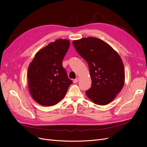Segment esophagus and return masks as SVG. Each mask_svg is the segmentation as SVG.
Returning <instances> with one entry per match:
<instances>
[{
	"label": "esophagus",
	"mask_w": 147,
	"mask_h": 147,
	"mask_svg": "<svg viewBox=\"0 0 147 147\" xmlns=\"http://www.w3.org/2000/svg\"><path fill=\"white\" fill-rule=\"evenodd\" d=\"M73 82L74 83H77L78 82V78H76L75 80H74Z\"/></svg>",
	"instance_id": "34e87169"
}]
</instances>
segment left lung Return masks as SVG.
<instances>
[{
	"label": "left lung",
	"mask_w": 147,
	"mask_h": 147,
	"mask_svg": "<svg viewBox=\"0 0 147 147\" xmlns=\"http://www.w3.org/2000/svg\"><path fill=\"white\" fill-rule=\"evenodd\" d=\"M77 52L89 66L92 84L86 94L94 104L104 105L121 91L125 74L122 59L108 43L95 37L74 40Z\"/></svg>",
	"instance_id": "obj_1"
}]
</instances>
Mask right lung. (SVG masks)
<instances>
[{
    "label": "right lung",
    "mask_w": 147,
    "mask_h": 147,
    "mask_svg": "<svg viewBox=\"0 0 147 147\" xmlns=\"http://www.w3.org/2000/svg\"><path fill=\"white\" fill-rule=\"evenodd\" d=\"M70 41L56 40L38 51L29 65V90L32 99L43 106H52L63 99L72 81L63 66Z\"/></svg>",
    "instance_id": "obj_1"
}]
</instances>
